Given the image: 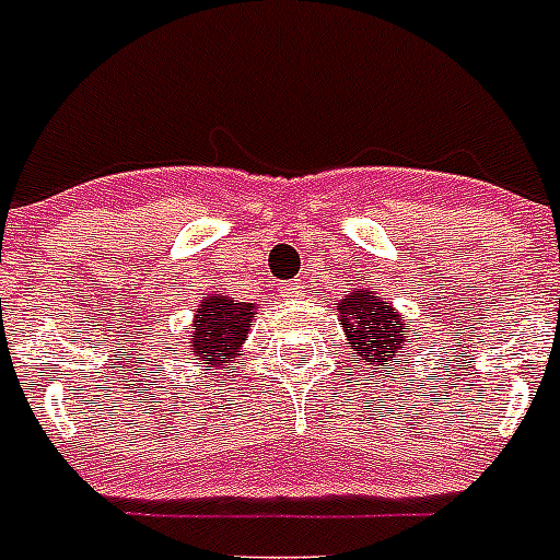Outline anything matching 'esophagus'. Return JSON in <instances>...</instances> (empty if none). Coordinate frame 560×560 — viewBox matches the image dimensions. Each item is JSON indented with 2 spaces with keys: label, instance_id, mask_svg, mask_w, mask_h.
Masks as SVG:
<instances>
[{
  "label": "esophagus",
  "instance_id": "1",
  "mask_svg": "<svg viewBox=\"0 0 560 560\" xmlns=\"http://www.w3.org/2000/svg\"><path fill=\"white\" fill-rule=\"evenodd\" d=\"M304 293V281H293L288 288V295H302Z\"/></svg>",
  "mask_w": 560,
  "mask_h": 560
}]
</instances>
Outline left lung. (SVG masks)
I'll return each instance as SVG.
<instances>
[{
  "label": "left lung",
  "instance_id": "8db88e82",
  "mask_svg": "<svg viewBox=\"0 0 560 560\" xmlns=\"http://www.w3.org/2000/svg\"><path fill=\"white\" fill-rule=\"evenodd\" d=\"M339 319L348 334V348L357 351L353 362H365L371 371L388 368L408 342L406 322L399 319L388 302L380 295H368L365 290H353L348 299H342Z\"/></svg>",
  "mask_w": 560,
  "mask_h": 560
}]
</instances>
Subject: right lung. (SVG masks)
<instances>
[{
    "mask_svg": "<svg viewBox=\"0 0 560 560\" xmlns=\"http://www.w3.org/2000/svg\"><path fill=\"white\" fill-rule=\"evenodd\" d=\"M253 307L247 302H233L230 295H203V302L195 311L192 353L201 359V365L212 368L221 362H233L244 336L249 330Z\"/></svg>",
    "mask_w": 560,
    "mask_h": 560,
    "instance_id": "obj_1",
    "label": "right lung"
}]
</instances>
